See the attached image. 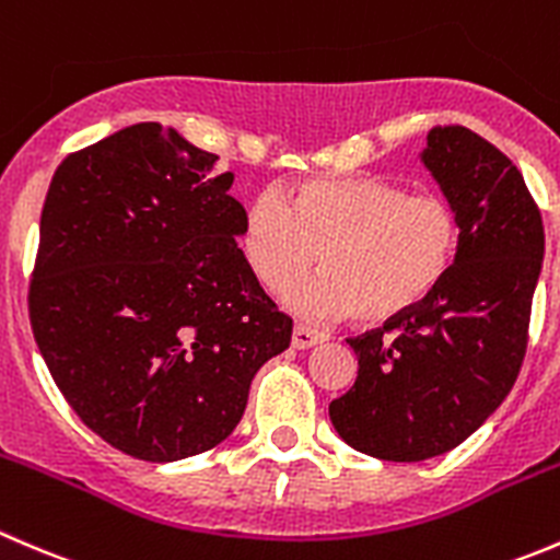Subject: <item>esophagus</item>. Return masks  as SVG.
<instances>
[{
	"label": "esophagus",
	"mask_w": 560,
	"mask_h": 560,
	"mask_svg": "<svg viewBox=\"0 0 560 560\" xmlns=\"http://www.w3.org/2000/svg\"><path fill=\"white\" fill-rule=\"evenodd\" d=\"M324 340H326L324 331L313 329V326H307V324H296V326H293L291 346H293V348H299V351H304V348L318 346V342H324Z\"/></svg>",
	"instance_id": "esophagus-1"
}]
</instances>
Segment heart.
<instances>
[{
  "label": "heart",
  "instance_id": "obj_1",
  "mask_svg": "<svg viewBox=\"0 0 560 560\" xmlns=\"http://www.w3.org/2000/svg\"><path fill=\"white\" fill-rule=\"evenodd\" d=\"M460 214L439 192H408L378 176L313 179L291 201L264 190L242 225V253L267 291L320 275L291 293L299 313L386 324L419 307L450 278Z\"/></svg>",
  "mask_w": 560,
  "mask_h": 560
}]
</instances>
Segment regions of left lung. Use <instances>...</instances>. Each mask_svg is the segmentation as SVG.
<instances>
[{
	"mask_svg": "<svg viewBox=\"0 0 560 560\" xmlns=\"http://www.w3.org/2000/svg\"><path fill=\"white\" fill-rule=\"evenodd\" d=\"M422 160L460 214L457 261L419 307L348 337L359 373L329 402L348 446L392 463L455 450L501 406L523 368L545 256L539 207L501 149L435 125Z\"/></svg>",
	"mask_w": 560,
	"mask_h": 560,
	"instance_id": "left-lung-1",
	"label": "left lung"
}]
</instances>
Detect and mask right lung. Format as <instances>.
Segmentation results:
<instances>
[{"label": "right lung", "instance_id": "1", "mask_svg": "<svg viewBox=\"0 0 560 560\" xmlns=\"http://www.w3.org/2000/svg\"><path fill=\"white\" fill-rule=\"evenodd\" d=\"M214 154L141 121L54 174L30 280L37 348L81 422L136 460L229 439L250 381L291 342L236 236Z\"/></svg>", "mask_w": 560, "mask_h": 560}]
</instances>
